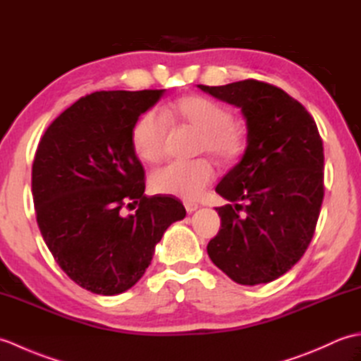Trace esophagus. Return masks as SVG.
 Returning a JSON list of instances; mask_svg holds the SVG:
<instances>
[{
  "label": "esophagus",
  "instance_id": "1",
  "mask_svg": "<svg viewBox=\"0 0 361 361\" xmlns=\"http://www.w3.org/2000/svg\"><path fill=\"white\" fill-rule=\"evenodd\" d=\"M183 204H185V208H186V211L189 214H192L194 211L198 209V204L195 202H192V200H185V202H183Z\"/></svg>",
  "mask_w": 361,
  "mask_h": 361
}]
</instances>
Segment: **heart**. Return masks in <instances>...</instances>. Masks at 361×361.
I'll return each instance as SVG.
<instances>
[{
    "mask_svg": "<svg viewBox=\"0 0 361 361\" xmlns=\"http://www.w3.org/2000/svg\"><path fill=\"white\" fill-rule=\"evenodd\" d=\"M164 118L157 111H147L135 122L132 147L145 163H158L166 155L169 124L188 126L200 132L198 152L231 163L242 155L245 133L235 124L233 111L212 99L190 94L183 96L164 110ZM216 169L208 158L172 161L153 171L150 188L153 192L195 198L212 181Z\"/></svg>",
    "mask_w": 361,
    "mask_h": 361,
    "instance_id": "obj_1",
    "label": "heart"
}]
</instances>
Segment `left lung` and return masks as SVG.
<instances>
[{
	"label": "left lung",
	"mask_w": 361,
	"mask_h": 361,
	"mask_svg": "<svg viewBox=\"0 0 361 361\" xmlns=\"http://www.w3.org/2000/svg\"><path fill=\"white\" fill-rule=\"evenodd\" d=\"M204 93L239 106L247 149L216 188L229 202L208 255L242 286L287 273L307 250L324 197V150L315 121L286 91L255 79Z\"/></svg>",
	"instance_id": "obj_1"
}]
</instances>
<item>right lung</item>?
<instances>
[{"label": "right lung", "mask_w": 361, "mask_h": 361, "mask_svg": "<svg viewBox=\"0 0 361 361\" xmlns=\"http://www.w3.org/2000/svg\"><path fill=\"white\" fill-rule=\"evenodd\" d=\"M166 90L96 91L46 130L32 164L37 224L59 267L96 295H119L142 278L157 243L186 209L144 195L132 130ZM138 204L135 214L121 209Z\"/></svg>", "instance_id": "right-lung-1"}]
</instances>
